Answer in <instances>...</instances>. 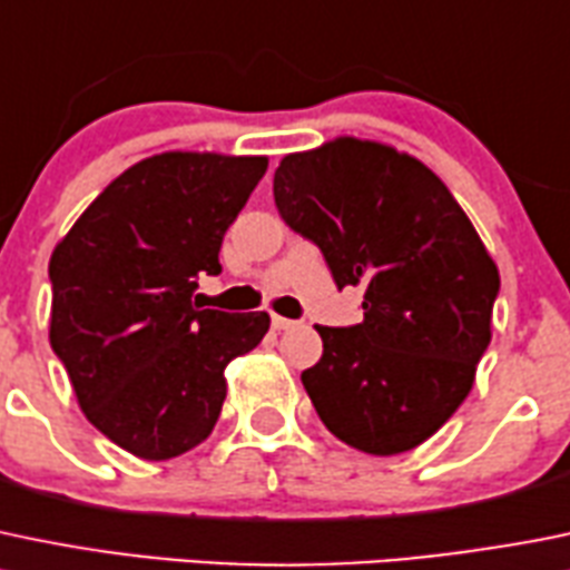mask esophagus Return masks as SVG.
<instances>
[{
	"label": "esophagus",
	"instance_id": "esophagus-1",
	"mask_svg": "<svg viewBox=\"0 0 570 570\" xmlns=\"http://www.w3.org/2000/svg\"><path fill=\"white\" fill-rule=\"evenodd\" d=\"M295 320H289V317H281V314H273V328L275 331H289V328H295Z\"/></svg>",
	"mask_w": 570,
	"mask_h": 570
}]
</instances>
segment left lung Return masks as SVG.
<instances>
[{"label":"left lung","mask_w":570,"mask_h":570,"mask_svg":"<svg viewBox=\"0 0 570 570\" xmlns=\"http://www.w3.org/2000/svg\"><path fill=\"white\" fill-rule=\"evenodd\" d=\"M275 206L323 250L364 320L314 325L301 381L336 440L373 456L417 449L460 409L490 345L499 267L443 180L409 153L336 136L281 158Z\"/></svg>","instance_id":"obj_1"}]
</instances>
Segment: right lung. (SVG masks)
Segmentation results:
<instances>
[{
    "mask_svg": "<svg viewBox=\"0 0 570 570\" xmlns=\"http://www.w3.org/2000/svg\"><path fill=\"white\" fill-rule=\"evenodd\" d=\"M267 156L169 150L132 164L80 214L49 258V342L82 414L138 460L186 454L214 432L225 367L269 328L267 312L191 303L219 275L225 230Z\"/></svg>",
    "mask_w": 570,
    "mask_h": 570,
    "instance_id": "right-lung-1",
    "label": "right lung"
}]
</instances>
